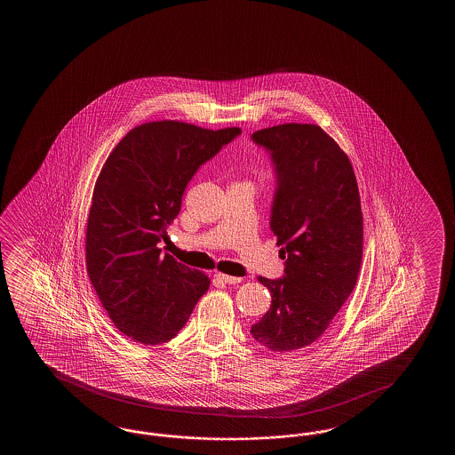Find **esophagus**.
<instances>
[{"label":"esophagus","instance_id":"obj_1","mask_svg":"<svg viewBox=\"0 0 455 455\" xmlns=\"http://www.w3.org/2000/svg\"><path fill=\"white\" fill-rule=\"evenodd\" d=\"M214 278L218 281H221L224 284H237V283H241L242 278H237V276H229V275H224V273H216L214 275Z\"/></svg>","mask_w":455,"mask_h":455}]
</instances>
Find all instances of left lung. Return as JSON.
Returning a JSON list of instances; mask_svg holds the SVG:
<instances>
[{
    "instance_id": "left-lung-1",
    "label": "left lung",
    "mask_w": 455,
    "mask_h": 455,
    "mask_svg": "<svg viewBox=\"0 0 455 455\" xmlns=\"http://www.w3.org/2000/svg\"><path fill=\"white\" fill-rule=\"evenodd\" d=\"M268 149L278 187L270 228L284 276H259L271 292L268 312L251 333L265 348L291 353L329 329L358 280L363 212L348 156L319 125L283 124L251 135Z\"/></svg>"
}]
</instances>
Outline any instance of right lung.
<instances>
[{
	"instance_id": "add662e5",
	"label": "right lung",
	"mask_w": 455,
	"mask_h": 455,
	"mask_svg": "<svg viewBox=\"0 0 455 455\" xmlns=\"http://www.w3.org/2000/svg\"><path fill=\"white\" fill-rule=\"evenodd\" d=\"M241 135L177 120L130 130L97 177L87 216L86 268L116 329L141 345L174 339L210 288L157 242L180 212L187 184L200 165Z\"/></svg>"
}]
</instances>
